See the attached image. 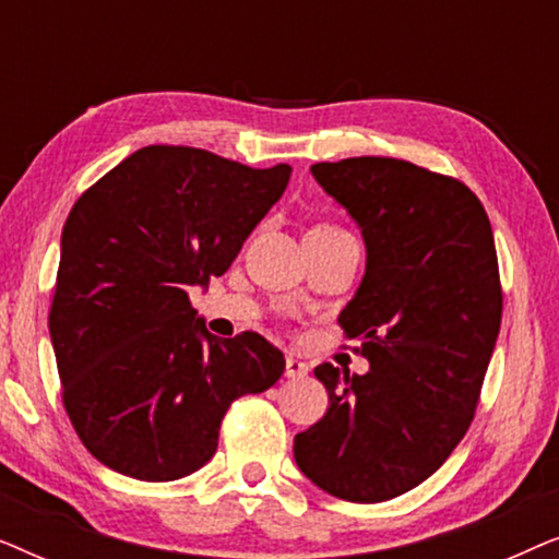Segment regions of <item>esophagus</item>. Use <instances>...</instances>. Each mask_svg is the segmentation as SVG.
Returning a JSON list of instances; mask_svg holds the SVG:
<instances>
[{"label": "esophagus", "instance_id": "1", "mask_svg": "<svg viewBox=\"0 0 559 559\" xmlns=\"http://www.w3.org/2000/svg\"><path fill=\"white\" fill-rule=\"evenodd\" d=\"M308 371H310L308 364L300 361L297 356H287V361H285V377L287 379H302V377H308Z\"/></svg>", "mask_w": 559, "mask_h": 559}]
</instances>
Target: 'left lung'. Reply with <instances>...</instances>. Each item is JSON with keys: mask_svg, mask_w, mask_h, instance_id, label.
I'll use <instances>...</instances> for the list:
<instances>
[{"mask_svg": "<svg viewBox=\"0 0 559 559\" xmlns=\"http://www.w3.org/2000/svg\"><path fill=\"white\" fill-rule=\"evenodd\" d=\"M310 173L361 228L366 272L338 323L369 371L318 366L331 404L295 435V463L343 501H389L430 478L471 427L501 328L491 221L461 180L407 159Z\"/></svg>", "mask_w": 559, "mask_h": 559, "instance_id": "1", "label": "left lung"}]
</instances>
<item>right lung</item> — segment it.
Returning a JSON list of instances; mask_svg holds the SVG:
<instances>
[{"mask_svg": "<svg viewBox=\"0 0 559 559\" xmlns=\"http://www.w3.org/2000/svg\"><path fill=\"white\" fill-rule=\"evenodd\" d=\"M289 173L150 144L68 213L50 341L68 417L106 468L152 484L190 476L216 453L231 402L282 377L280 348L259 333L211 335L188 293L231 266Z\"/></svg>", "mask_w": 559, "mask_h": 559, "instance_id": "1", "label": "right lung"}]
</instances>
